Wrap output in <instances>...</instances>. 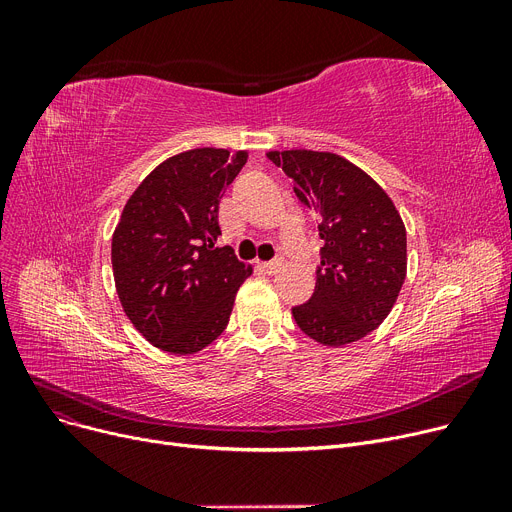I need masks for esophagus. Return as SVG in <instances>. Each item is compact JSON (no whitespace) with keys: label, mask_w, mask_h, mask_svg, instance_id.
<instances>
[{"label":"esophagus","mask_w":512,"mask_h":512,"mask_svg":"<svg viewBox=\"0 0 512 512\" xmlns=\"http://www.w3.org/2000/svg\"><path fill=\"white\" fill-rule=\"evenodd\" d=\"M280 265H282V261H280V259H274V261H265V263H261V267H263V270H265L267 274H274Z\"/></svg>","instance_id":"esophagus-1"}]
</instances>
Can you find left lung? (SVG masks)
Listing matches in <instances>:
<instances>
[{
  "mask_svg": "<svg viewBox=\"0 0 512 512\" xmlns=\"http://www.w3.org/2000/svg\"><path fill=\"white\" fill-rule=\"evenodd\" d=\"M319 215L321 263L315 292L292 307L297 326L326 346L351 344L392 311L407 276V230L392 199L369 174L328 151L267 153Z\"/></svg>",
  "mask_w": 512,
  "mask_h": 512,
  "instance_id": "1",
  "label": "left lung"
}]
</instances>
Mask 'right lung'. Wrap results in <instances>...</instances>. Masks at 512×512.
<instances>
[{
  "instance_id": "1",
  "label": "right lung",
  "mask_w": 512,
  "mask_h": 512,
  "mask_svg": "<svg viewBox=\"0 0 512 512\" xmlns=\"http://www.w3.org/2000/svg\"><path fill=\"white\" fill-rule=\"evenodd\" d=\"M247 151L201 147L168 157L137 186L112 236L126 317L153 346L193 355L218 338L253 267L218 247L220 199Z\"/></svg>"
}]
</instances>
